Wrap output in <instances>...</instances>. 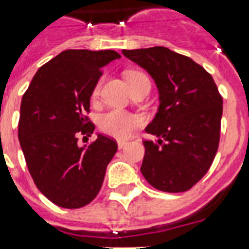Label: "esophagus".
Returning a JSON list of instances; mask_svg holds the SVG:
<instances>
[{"mask_svg":"<svg viewBox=\"0 0 249 249\" xmlns=\"http://www.w3.org/2000/svg\"><path fill=\"white\" fill-rule=\"evenodd\" d=\"M126 144H128V142H126V141H119V142H117V147L123 148V147H125Z\"/></svg>","mask_w":249,"mask_h":249,"instance_id":"esophagus-1","label":"esophagus"}]
</instances>
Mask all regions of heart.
Here are the masks:
<instances>
[{"label":"heart","mask_w":249,"mask_h":249,"mask_svg":"<svg viewBox=\"0 0 249 249\" xmlns=\"http://www.w3.org/2000/svg\"><path fill=\"white\" fill-rule=\"evenodd\" d=\"M126 77H128L129 83H132L133 80L136 79H147V76L144 73L136 71L128 72ZM99 90H101V81L94 88V97H97L99 94ZM142 124H143V119L140 115L121 111V109H112L102 116L101 121H99V128L105 134L112 137V138L126 140Z\"/></svg>","instance_id":"1"}]
</instances>
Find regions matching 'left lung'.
I'll use <instances>...</instances> for the list:
<instances>
[{
    "mask_svg": "<svg viewBox=\"0 0 249 249\" xmlns=\"http://www.w3.org/2000/svg\"><path fill=\"white\" fill-rule=\"evenodd\" d=\"M159 90V108L146 132L141 172L165 193H183L208 172L220 142L222 97L213 77L189 56L164 46L123 50Z\"/></svg>",
    "mask_w": 249,
    "mask_h": 249,
    "instance_id": "obj_1",
    "label": "left lung"
}]
</instances>
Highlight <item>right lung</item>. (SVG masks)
I'll return each mask as SVG.
<instances>
[{"label": "right lung", "mask_w": 249, "mask_h": 249, "mask_svg": "<svg viewBox=\"0 0 249 249\" xmlns=\"http://www.w3.org/2000/svg\"><path fill=\"white\" fill-rule=\"evenodd\" d=\"M119 58L113 50H64L40 67L21 98L18 137L25 163L37 189L62 208L97 196L117 151L116 141L102 134L89 146L77 141L93 134L85 116L90 97L102 67Z\"/></svg>", "instance_id": "right-lung-1"}]
</instances>
